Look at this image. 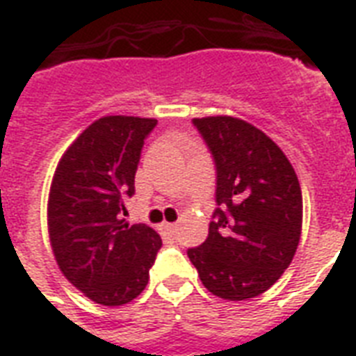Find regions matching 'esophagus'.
Wrapping results in <instances>:
<instances>
[{
    "label": "esophagus",
    "instance_id": "1",
    "mask_svg": "<svg viewBox=\"0 0 356 356\" xmlns=\"http://www.w3.org/2000/svg\"><path fill=\"white\" fill-rule=\"evenodd\" d=\"M161 228H163V232L168 234V236H175V232H177V225L173 223H163Z\"/></svg>",
    "mask_w": 356,
    "mask_h": 356
}]
</instances>
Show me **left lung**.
<instances>
[{
	"instance_id": "obj_1",
	"label": "left lung",
	"mask_w": 356,
	"mask_h": 356,
	"mask_svg": "<svg viewBox=\"0 0 356 356\" xmlns=\"http://www.w3.org/2000/svg\"><path fill=\"white\" fill-rule=\"evenodd\" d=\"M216 164L208 238L188 258L204 287L239 302L265 293L291 265L302 234V190L274 140L234 117L193 118Z\"/></svg>"
}]
</instances>
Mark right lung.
Listing matches in <instances>:
<instances>
[{
  "instance_id": "obj_1",
  "label": "right lung",
  "mask_w": 356,
  "mask_h": 356,
  "mask_svg": "<svg viewBox=\"0 0 356 356\" xmlns=\"http://www.w3.org/2000/svg\"><path fill=\"white\" fill-rule=\"evenodd\" d=\"M155 126V118H98L63 153L51 184L47 223L58 267L89 300L109 307L143 293L163 245L148 225L122 219Z\"/></svg>"
}]
</instances>
